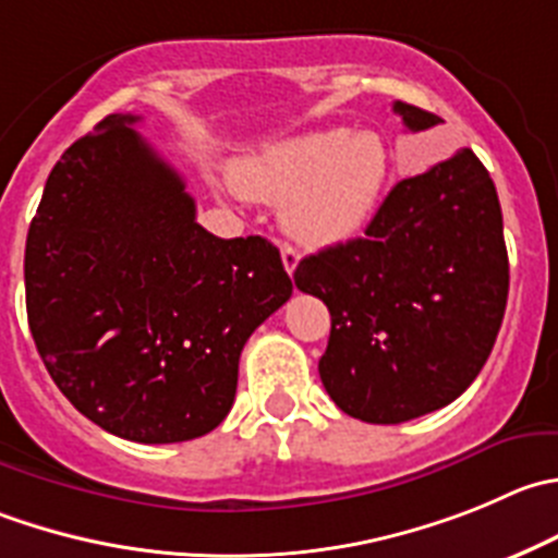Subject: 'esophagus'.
<instances>
[{
    "label": "esophagus",
    "mask_w": 558,
    "mask_h": 558,
    "mask_svg": "<svg viewBox=\"0 0 558 558\" xmlns=\"http://www.w3.org/2000/svg\"><path fill=\"white\" fill-rule=\"evenodd\" d=\"M280 258H283L286 272L294 275L296 264H300V251H296V247H291V245H283V247H280Z\"/></svg>",
    "instance_id": "obj_1"
}]
</instances>
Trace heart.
Segmentation results:
<instances>
[{
    "label": "heart",
    "mask_w": 558,
    "mask_h": 558,
    "mask_svg": "<svg viewBox=\"0 0 558 558\" xmlns=\"http://www.w3.org/2000/svg\"><path fill=\"white\" fill-rule=\"evenodd\" d=\"M387 177L381 138L340 128L280 138L234 169L242 193L283 202L286 231L311 247L351 240L371 220Z\"/></svg>",
    "instance_id": "heart-1"
}]
</instances>
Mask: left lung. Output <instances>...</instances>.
Instances as JSON below:
<instances>
[{
  "mask_svg": "<svg viewBox=\"0 0 558 558\" xmlns=\"http://www.w3.org/2000/svg\"><path fill=\"white\" fill-rule=\"evenodd\" d=\"M409 130L439 124L409 102ZM296 289L329 307L324 389L362 423L398 425L452 403L477 378L510 291L496 185L472 149L400 180L365 236L302 258Z\"/></svg>",
  "mask_w": 558,
  "mask_h": 558,
  "instance_id": "1",
  "label": "left lung"
}]
</instances>
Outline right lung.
Segmentation results:
<instances>
[{
    "mask_svg": "<svg viewBox=\"0 0 558 558\" xmlns=\"http://www.w3.org/2000/svg\"><path fill=\"white\" fill-rule=\"evenodd\" d=\"M108 113L48 174L24 253L32 338L64 398L138 445L218 428L253 329L291 296L262 236L196 223L182 177Z\"/></svg>",
    "mask_w": 558,
    "mask_h": 558,
    "instance_id": "add662e5",
    "label": "right lung"
}]
</instances>
